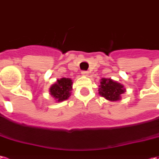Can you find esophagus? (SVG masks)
<instances>
[{
  "label": "esophagus",
  "mask_w": 159,
  "mask_h": 159,
  "mask_svg": "<svg viewBox=\"0 0 159 159\" xmlns=\"http://www.w3.org/2000/svg\"><path fill=\"white\" fill-rule=\"evenodd\" d=\"M82 75H89V72L86 70H83L82 71Z\"/></svg>",
  "instance_id": "esophagus-1"
}]
</instances>
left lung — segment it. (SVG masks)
I'll list each match as a JSON object with an SVG mask.
<instances>
[{
    "label": "left lung",
    "instance_id": "left-lung-1",
    "mask_svg": "<svg viewBox=\"0 0 159 159\" xmlns=\"http://www.w3.org/2000/svg\"><path fill=\"white\" fill-rule=\"evenodd\" d=\"M125 91V89L121 84L114 82L111 79L102 78L99 89V94L110 101H117L121 95Z\"/></svg>",
    "mask_w": 159,
    "mask_h": 159
}]
</instances>
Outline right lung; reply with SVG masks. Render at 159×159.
Listing matches in <instances>:
<instances>
[{"instance_id":"obj_1","label":"right lung","mask_w":159,"mask_h":159,"mask_svg":"<svg viewBox=\"0 0 159 159\" xmlns=\"http://www.w3.org/2000/svg\"><path fill=\"white\" fill-rule=\"evenodd\" d=\"M72 89V81L70 78H61L57 80V84H53L49 89L51 96L57 99V101L61 102L68 99L70 97V91Z\"/></svg>"}]
</instances>
